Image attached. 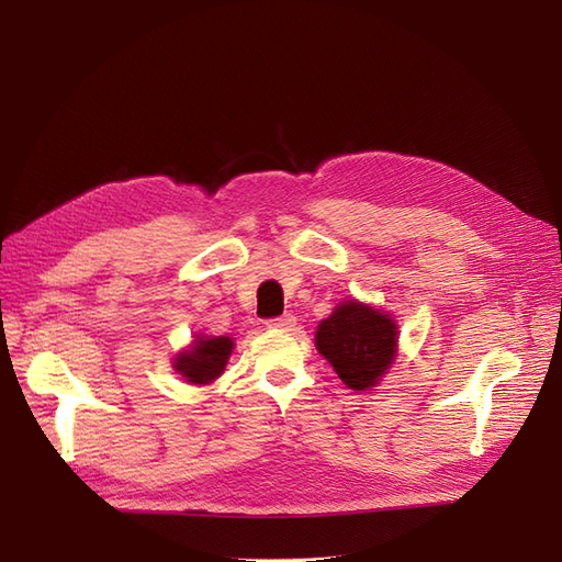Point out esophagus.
<instances>
[{"mask_svg":"<svg viewBox=\"0 0 562 562\" xmlns=\"http://www.w3.org/2000/svg\"><path fill=\"white\" fill-rule=\"evenodd\" d=\"M267 326L269 328H291V326H295V316L293 314H283V316H277V318H269L267 321Z\"/></svg>","mask_w":562,"mask_h":562,"instance_id":"1","label":"esophagus"}]
</instances>
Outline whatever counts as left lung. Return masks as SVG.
Wrapping results in <instances>:
<instances>
[{
  "instance_id": "1",
  "label": "left lung",
  "mask_w": 562,
  "mask_h": 562,
  "mask_svg": "<svg viewBox=\"0 0 562 562\" xmlns=\"http://www.w3.org/2000/svg\"><path fill=\"white\" fill-rule=\"evenodd\" d=\"M316 349L347 386H375L396 356V323L359 302H345L316 330Z\"/></svg>"
}]
</instances>
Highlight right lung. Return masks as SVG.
<instances>
[{
	"label": "right lung",
	"instance_id": "add662e5",
	"mask_svg": "<svg viewBox=\"0 0 562 562\" xmlns=\"http://www.w3.org/2000/svg\"><path fill=\"white\" fill-rule=\"evenodd\" d=\"M234 342L229 337H196L194 347L178 353L176 370L192 384H209L223 375Z\"/></svg>",
	"mask_w": 562,
	"mask_h": 562
}]
</instances>
